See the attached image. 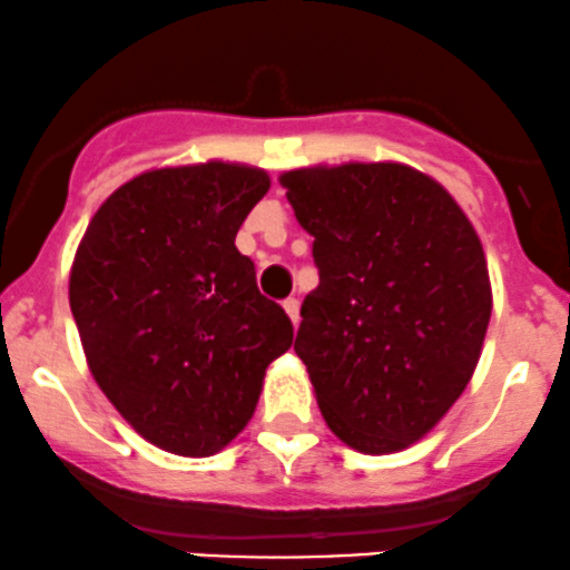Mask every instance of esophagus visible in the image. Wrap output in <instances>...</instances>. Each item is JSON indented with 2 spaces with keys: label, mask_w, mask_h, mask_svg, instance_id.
I'll return each mask as SVG.
<instances>
[{
  "label": "esophagus",
  "mask_w": 570,
  "mask_h": 570,
  "mask_svg": "<svg viewBox=\"0 0 570 570\" xmlns=\"http://www.w3.org/2000/svg\"><path fill=\"white\" fill-rule=\"evenodd\" d=\"M283 307H285L287 318H291V324L296 326L298 324V298H285Z\"/></svg>",
  "instance_id": "esophagus-1"
}]
</instances>
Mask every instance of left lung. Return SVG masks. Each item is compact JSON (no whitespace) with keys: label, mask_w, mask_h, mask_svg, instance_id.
<instances>
[{"label":"left lung","mask_w":570,"mask_h":570,"mask_svg":"<svg viewBox=\"0 0 570 570\" xmlns=\"http://www.w3.org/2000/svg\"><path fill=\"white\" fill-rule=\"evenodd\" d=\"M321 283L296 354L334 436L367 455L420 442L466 390L491 318L472 222L431 175L348 161L279 175Z\"/></svg>","instance_id":"obj_1"}]
</instances>
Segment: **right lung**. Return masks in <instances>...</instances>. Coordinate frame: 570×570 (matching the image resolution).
<instances>
[{
  "label": "right lung",
  "mask_w": 570,
  "mask_h": 570,
  "mask_svg": "<svg viewBox=\"0 0 570 570\" xmlns=\"http://www.w3.org/2000/svg\"><path fill=\"white\" fill-rule=\"evenodd\" d=\"M272 186L230 161L161 167L104 199L70 266V313L92 379L156 448L205 459L252 420L293 324L236 249Z\"/></svg>",
  "instance_id": "obj_1"
}]
</instances>
